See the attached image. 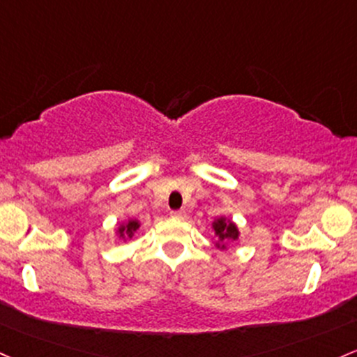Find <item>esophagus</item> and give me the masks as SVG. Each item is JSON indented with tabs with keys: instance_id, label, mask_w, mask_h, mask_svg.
<instances>
[{
	"instance_id": "1",
	"label": "esophagus",
	"mask_w": 357,
	"mask_h": 357,
	"mask_svg": "<svg viewBox=\"0 0 357 357\" xmlns=\"http://www.w3.org/2000/svg\"><path fill=\"white\" fill-rule=\"evenodd\" d=\"M171 217L178 218V220H185L186 211L185 210H174V211H171Z\"/></svg>"
}]
</instances>
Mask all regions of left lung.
Here are the masks:
<instances>
[{
	"instance_id": "1",
	"label": "left lung",
	"mask_w": 357,
	"mask_h": 357,
	"mask_svg": "<svg viewBox=\"0 0 357 357\" xmlns=\"http://www.w3.org/2000/svg\"><path fill=\"white\" fill-rule=\"evenodd\" d=\"M215 230V236L218 237V242L215 245L220 249H225V242L227 241H237L238 238V229L234 222L227 220L225 217L217 218L213 223H211Z\"/></svg>"
}]
</instances>
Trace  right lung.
Wrapping results in <instances>:
<instances>
[{"instance_id":"1","label":"right lung","mask_w":357,"mask_h":357,"mask_svg":"<svg viewBox=\"0 0 357 357\" xmlns=\"http://www.w3.org/2000/svg\"><path fill=\"white\" fill-rule=\"evenodd\" d=\"M139 227H140L139 220H134V218H132V220H128L127 223H123V225H120V229H119L120 237L121 238H132Z\"/></svg>"}]
</instances>
